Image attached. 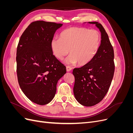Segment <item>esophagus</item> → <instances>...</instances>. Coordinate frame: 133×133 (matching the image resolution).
<instances>
[{
    "mask_svg": "<svg viewBox=\"0 0 133 133\" xmlns=\"http://www.w3.org/2000/svg\"><path fill=\"white\" fill-rule=\"evenodd\" d=\"M66 71H70L71 70L72 68L70 66H67L66 68Z\"/></svg>",
    "mask_w": 133,
    "mask_h": 133,
    "instance_id": "esophagus-1",
    "label": "esophagus"
}]
</instances>
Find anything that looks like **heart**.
<instances>
[{
	"mask_svg": "<svg viewBox=\"0 0 133 133\" xmlns=\"http://www.w3.org/2000/svg\"><path fill=\"white\" fill-rule=\"evenodd\" d=\"M101 37L96 30L83 27H71L63 31L60 38H54L51 42L53 55L62 60L69 53L66 60L68 64L78 63L86 65L94 58L100 46Z\"/></svg>",
	"mask_w": 133,
	"mask_h": 133,
	"instance_id": "obj_1",
	"label": "heart"
}]
</instances>
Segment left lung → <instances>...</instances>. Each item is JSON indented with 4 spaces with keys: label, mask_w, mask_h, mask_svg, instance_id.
Wrapping results in <instances>:
<instances>
[{
    "label": "left lung",
    "mask_w": 133,
    "mask_h": 133,
    "mask_svg": "<svg viewBox=\"0 0 133 133\" xmlns=\"http://www.w3.org/2000/svg\"><path fill=\"white\" fill-rule=\"evenodd\" d=\"M95 24L101 33V43L94 58L86 65L73 69V88L76 100L82 105L94 106L107 94L113 78L115 65L114 49L108 35L101 24Z\"/></svg>",
    "instance_id": "1"
}]
</instances>
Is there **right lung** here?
<instances>
[{
	"instance_id": "right-lung-1",
	"label": "right lung",
	"mask_w": 133,
	"mask_h": 133,
	"mask_svg": "<svg viewBox=\"0 0 133 133\" xmlns=\"http://www.w3.org/2000/svg\"><path fill=\"white\" fill-rule=\"evenodd\" d=\"M62 25L33 22L19 39L16 57L18 83L26 97L39 105H45L53 100L58 81L66 72L51 49L55 31Z\"/></svg>"
}]
</instances>
